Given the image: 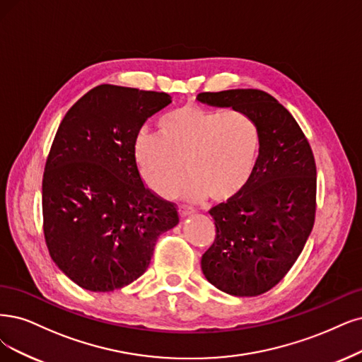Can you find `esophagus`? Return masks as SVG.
Masks as SVG:
<instances>
[{
	"instance_id": "obj_1",
	"label": "esophagus",
	"mask_w": 362,
	"mask_h": 362,
	"mask_svg": "<svg viewBox=\"0 0 362 362\" xmlns=\"http://www.w3.org/2000/svg\"><path fill=\"white\" fill-rule=\"evenodd\" d=\"M192 213H194V209H192V207H188V206H179V216H180V218L191 216Z\"/></svg>"
}]
</instances>
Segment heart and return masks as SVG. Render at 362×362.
Returning <instances> with one entry per match:
<instances>
[{"mask_svg":"<svg viewBox=\"0 0 362 362\" xmlns=\"http://www.w3.org/2000/svg\"><path fill=\"white\" fill-rule=\"evenodd\" d=\"M258 156L250 120L235 112L188 104L159 122V136L140 134L136 159L149 188L167 195L185 170L189 171L174 195L226 202L247 185Z\"/></svg>","mask_w":362,"mask_h":362,"instance_id":"heart-1","label":"heart"}]
</instances>
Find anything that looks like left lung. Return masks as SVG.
<instances>
[{"mask_svg": "<svg viewBox=\"0 0 362 362\" xmlns=\"http://www.w3.org/2000/svg\"><path fill=\"white\" fill-rule=\"evenodd\" d=\"M257 127L259 153L245 188L210 209L216 237L202 258L209 282L235 297H257L282 280L309 238L316 213V164L297 120L259 89L202 92Z\"/></svg>", "mask_w": 362, "mask_h": 362, "instance_id": "8db88e82", "label": "left lung"}]
</instances>
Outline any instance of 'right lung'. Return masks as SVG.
I'll return each mask as SVG.
<instances>
[{
  "instance_id": "obj_1",
  "label": "right lung",
  "mask_w": 362,
  "mask_h": 362,
  "mask_svg": "<svg viewBox=\"0 0 362 362\" xmlns=\"http://www.w3.org/2000/svg\"><path fill=\"white\" fill-rule=\"evenodd\" d=\"M171 103L165 92L100 85L66 112L43 174V231L58 269L80 288L110 292L149 267L176 206L143 183L136 141Z\"/></svg>"
}]
</instances>
